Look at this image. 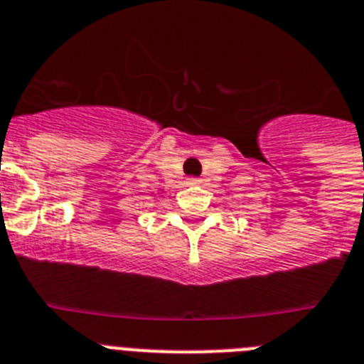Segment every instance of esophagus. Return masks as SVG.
<instances>
[{
  "label": "esophagus",
  "instance_id": "esophagus-1",
  "mask_svg": "<svg viewBox=\"0 0 364 364\" xmlns=\"http://www.w3.org/2000/svg\"><path fill=\"white\" fill-rule=\"evenodd\" d=\"M201 179H196V178H188L186 179V185H200Z\"/></svg>",
  "mask_w": 364,
  "mask_h": 364
}]
</instances>
